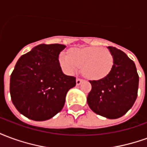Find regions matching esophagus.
<instances>
[{
	"label": "esophagus",
	"instance_id": "esophagus-1",
	"mask_svg": "<svg viewBox=\"0 0 147 147\" xmlns=\"http://www.w3.org/2000/svg\"><path fill=\"white\" fill-rule=\"evenodd\" d=\"M83 80H81V79H76V85L77 86H79V85H80L81 83H83Z\"/></svg>",
	"mask_w": 147,
	"mask_h": 147
}]
</instances>
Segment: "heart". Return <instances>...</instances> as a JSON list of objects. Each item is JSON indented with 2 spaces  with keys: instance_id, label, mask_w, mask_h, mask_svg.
<instances>
[{
  "instance_id": "heart-1",
  "label": "heart",
  "mask_w": 147,
  "mask_h": 147,
  "mask_svg": "<svg viewBox=\"0 0 147 147\" xmlns=\"http://www.w3.org/2000/svg\"><path fill=\"white\" fill-rule=\"evenodd\" d=\"M61 68L72 75L83 66V73L91 80H98L107 76L114 64L113 56L106 49L99 47L71 49L69 54L62 53L59 56Z\"/></svg>"
}]
</instances>
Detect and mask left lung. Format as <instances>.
Here are the masks:
<instances>
[{"label": "left lung", "mask_w": 147, "mask_h": 147, "mask_svg": "<svg viewBox=\"0 0 147 147\" xmlns=\"http://www.w3.org/2000/svg\"><path fill=\"white\" fill-rule=\"evenodd\" d=\"M114 64L107 76L90 81L92 89L87 96V104L98 115L117 119L132 107L137 98L139 75L136 64L118 49L108 46Z\"/></svg>", "instance_id": "left-lung-1"}]
</instances>
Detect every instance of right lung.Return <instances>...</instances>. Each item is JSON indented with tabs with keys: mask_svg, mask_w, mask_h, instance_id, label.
<instances>
[{
	"mask_svg": "<svg viewBox=\"0 0 147 147\" xmlns=\"http://www.w3.org/2000/svg\"><path fill=\"white\" fill-rule=\"evenodd\" d=\"M66 45L40 44L21 56L10 78L13 105L30 120L50 119L63 109L76 78L63 73L59 55Z\"/></svg>",
	"mask_w": 147,
	"mask_h": 147,
	"instance_id": "1",
	"label": "right lung"
}]
</instances>
